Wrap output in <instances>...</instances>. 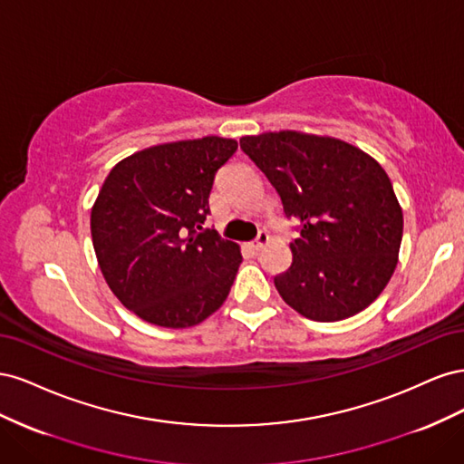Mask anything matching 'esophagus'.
I'll return each mask as SVG.
<instances>
[{"instance_id": "obj_1", "label": "esophagus", "mask_w": 464, "mask_h": 464, "mask_svg": "<svg viewBox=\"0 0 464 464\" xmlns=\"http://www.w3.org/2000/svg\"><path fill=\"white\" fill-rule=\"evenodd\" d=\"M266 242H269V232H265V230H261L259 234H257V237L254 240V244H251V247H254L256 251H259Z\"/></svg>"}]
</instances>
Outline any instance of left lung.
<instances>
[{
	"label": "left lung",
	"mask_w": 464,
	"mask_h": 464,
	"mask_svg": "<svg viewBox=\"0 0 464 464\" xmlns=\"http://www.w3.org/2000/svg\"><path fill=\"white\" fill-rule=\"evenodd\" d=\"M240 147L300 224L292 265L275 276L283 300L314 321L353 317L383 292L399 261L402 208L375 159L334 137L247 135Z\"/></svg>",
	"instance_id": "left-lung-1"
}]
</instances>
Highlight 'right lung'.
<instances>
[{"label":"right lung","instance_id":"obj_1","mask_svg":"<svg viewBox=\"0 0 464 464\" xmlns=\"http://www.w3.org/2000/svg\"><path fill=\"white\" fill-rule=\"evenodd\" d=\"M234 139L208 135L139 150L111 168L91 210L110 290L159 327H193L227 300L240 246L203 230L215 174Z\"/></svg>","mask_w":464,"mask_h":464}]
</instances>
